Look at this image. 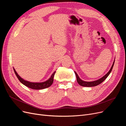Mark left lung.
<instances>
[{
  "label": "left lung",
  "instance_id": "obj_1",
  "mask_svg": "<svg viewBox=\"0 0 126 126\" xmlns=\"http://www.w3.org/2000/svg\"><path fill=\"white\" fill-rule=\"evenodd\" d=\"M114 63H115V61H114V62H113V64H112V65L111 68H110V70L107 72V74H106L104 76V77H102L100 79H98V80H97L94 81H90L89 82V81H83V80H82L79 77V76L77 75V74L76 73V72L75 71V74L76 75V78H77V81L78 83H79V85L81 86H83V87H90L96 86H97L98 85L100 84L101 82H102L103 81H104L108 77V76L110 74V72H111V71H112L113 66L114 65Z\"/></svg>",
  "mask_w": 126,
  "mask_h": 126
}]
</instances>
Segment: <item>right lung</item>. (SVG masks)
<instances>
[{
    "instance_id": "1",
    "label": "right lung",
    "mask_w": 126,
    "mask_h": 126,
    "mask_svg": "<svg viewBox=\"0 0 126 126\" xmlns=\"http://www.w3.org/2000/svg\"><path fill=\"white\" fill-rule=\"evenodd\" d=\"M14 70L15 74H16L17 77L19 79V80L21 82L22 84L24 85L25 86H27L28 88H30L32 89H36V90H40V89H43L47 88L50 87L53 83V81H54V75L56 73V71H54V73H53L51 77H50L48 80H47L45 81L44 82H29L27 80H25L24 79L21 78L17 74V72L15 70V69L14 68Z\"/></svg>"
}]
</instances>
